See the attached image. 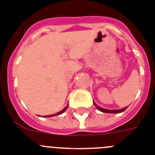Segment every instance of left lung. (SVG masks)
Masks as SVG:
<instances>
[{"label": "left lung", "mask_w": 155, "mask_h": 155, "mask_svg": "<svg viewBox=\"0 0 155 155\" xmlns=\"http://www.w3.org/2000/svg\"><path fill=\"white\" fill-rule=\"evenodd\" d=\"M93 104H94V105L96 107V108H97L98 110H100V111H102V112H104V113H112V114H117V113L123 112V111H124V110H125L127 108V107H126L122 108V109H119V110H108V109H104V108H103V107H100L98 106L97 104H95L94 101H93Z\"/></svg>", "instance_id": "obj_1"}]
</instances>
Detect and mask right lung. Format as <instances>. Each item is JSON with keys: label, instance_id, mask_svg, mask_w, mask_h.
Listing matches in <instances>:
<instances>
[{"label": "right lung", "instance_id": "right-lung-1", "mask_svg": "<svg viewBox=\"0 0 155 155\" xmlns=\"http://www.w3.org/2000/svg\"><path fill=\"white\" fill-rule=\"evenodd\" d=\"M68 105H67V106L65 107L64 108V109H63L62 110H60V111H59V112H58V113H56V114H50V115H45V116H44V117H48V118H49V117L56 116V115H60V114H63V113L64 112L65 110H66L67 109H68Z\"/></svg>", "mask_w": 155, "mask_h": 155}]
</instances>
